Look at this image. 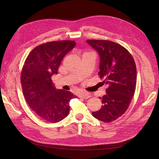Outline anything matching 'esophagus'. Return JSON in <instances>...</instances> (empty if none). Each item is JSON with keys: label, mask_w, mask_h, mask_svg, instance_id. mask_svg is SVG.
Returning <instances> with one entry per match:
<instances>
[{"label": "esophagus", "mask_w": 159, "mask_h": 159, "mask_svg": "<svg viewBox=\"0 0 159 159\" xmlns=\"http://www.w3.org/2000/svg\"><path fill=\"white\" fill-rule=\"evenodd\" d=\"M80 98L85 99H87L90 98V95L86 93H81V95H80Z\"/></svg>", "instance_id": "1"}]
</instances>
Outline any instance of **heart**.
<instances>
[{
    "label": "heart",
    "mask_w": 159,
    "mask_h": 159,
    "mask_svg": "<svg viewBox=\"0 0 159 159\" xmlns=\"http://www.w3.org/2000/svg\"><path fill=\"white\" fill-rule=\"evenodd\" d=\"M85 54H86V53H85Z\"/></svg>",
    "instance_id": "1"
}]
</instances>
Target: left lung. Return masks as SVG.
I'll return each mask as SVG.
<instances>
[{
    "label": "left lung",
    "instance_id": "8db88e82",
    "mask_svg": "<svg viewBox=\"0 0 159 159\" xmlns=\"http://www.w3.org/2000/svg\"><path fill=\"white\" fill-rule=\"evenodd\" d=\"M100 56L99 76L109 85L102 99V106L92 112L93 116L105 123L115 121L125 113L134 94L137 68L132 55L125 48L105 40H88Z\"/></svg>",
    "mask_w": 159,
    "mask_h": 159
}]
</instances>
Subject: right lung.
I'll return each instance as SVG.
<instances>
[{"label": "right lung", "instance_id": "1", "mask_svg": "<svg viewBox=\"0 0 159 159\" xmlns=\"http://www.w3.org/2000/svg\"><path fill=\"white\" fill-rule=\"evenodd\" d=\"M73 40L53 41L34 48L22 67L20 81L26 102L38 117L57 123L68 116L70 102L75 98L70 91L56 89L52 76L65 55L74 48Z\"/></svg>", "mask_w": 159, "mask_h": 159}]
</instances>
